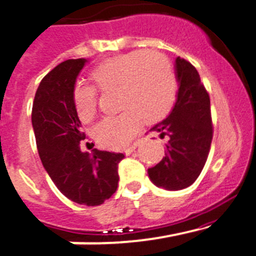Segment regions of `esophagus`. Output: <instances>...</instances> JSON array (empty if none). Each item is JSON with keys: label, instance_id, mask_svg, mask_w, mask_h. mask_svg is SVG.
Segmentation results:
<instances>
[{"label": "esophagus", "instance_id": "esophagus-1", "mask_svg": "<svg viewBox=\"0 0 256 256\" xmlns=\"http://www.w3.org/2000/svg\"><path fill=\"white\" fill-rule=\"evenodd\" d=\"M139 144H140L139 142H134V145H131L130 148H126V149H125V154H126V155L132 154V152H135V149H136V148H138V146H139Z\"/></svg>", "mask_w": 256, "mask_h": 256}]
</instances>
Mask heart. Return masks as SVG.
<instances>
[{"label":"heart","mask_w":256,"mask_h":256,"mask_svg":"<svg viewBox=\"0 0 256 256\" xmlns=\"http://www.w3.org/2000/svg\"><path fill=\"white\" fill-rule=\"evenodd\" d=\"M100 90H118V104L124 110L96 125L93 134L101 145L120 149L130 144L142 124L163 120L176 102L178 80L170 62L150 50H134L112 58L92 72ZM73 104L80 120H92L97 94L92 86L77 84Z\"/></svg>","instance_id":"obj_1"}]
</instances>
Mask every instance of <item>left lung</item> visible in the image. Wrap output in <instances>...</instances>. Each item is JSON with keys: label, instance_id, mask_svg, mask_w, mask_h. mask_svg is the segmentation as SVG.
Listing matches in <instances>:
<instances>
[{"label": "left lung", "instance_id": "8db88e82", "mask_svg": "<svg viewBox=\"0 0 256 256\" xmlns=\"http://www.w3.org/2000/svg\"><path fill=\"white\" fill-rule=\"evenodd\" d=\"M174 68L178 80L176 104L166 118L150 128L168 139L166 156L148 169L150 180L166 190H184L196 182L212 142L210 96L197 69L179 56Z\"/></svg>", "mask_w": 256, "mask_h": 256}]
</instances>
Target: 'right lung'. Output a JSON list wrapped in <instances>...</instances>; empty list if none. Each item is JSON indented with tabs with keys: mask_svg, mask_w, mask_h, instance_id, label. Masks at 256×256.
<instances>
[{
	"mask_svg": "<svg viewBox=\"0 0 256 256\" xmlns=\"http://www.w3.org/2000/svg\"><path fill=\"white\" fill-rule=\"evenodd\" d=\"M87 59L63 62L42 78L36 90L31 122L45 170L58 190L78 204L98 206L118 184L121 152H82L84 139L73 104V90Z\"/></svg>",
	"mask_w": 256,
	"mask_h": 256,
	"instance_id": "add662e5",
	"label": "right lung"
}]
</instances>
